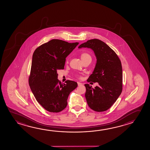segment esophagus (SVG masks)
I'll list each match as a JSON object with an SVG mask.
<instances>
[{
	"instance_id": "1",
	"label": "esophagus",
	"mask_w": 150,
	"mask_h": 150,
	"mask_svg": "<svg viewBox=\"0 0 150 150\" xmlns=\"http://www.w3.org/2000/svg\"><path fill=\"white\" fill-rule=\"evenodd\" d=\"M77 83H78V86H81L82 85V83H80V82H78Z\"/></svg>"
}]
</instances>
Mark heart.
Instances as JSON below:
<instances>
[{"mask_svg": "<svg viewBox=\"0 0 150 150\" xmlns=\"http://www.w3.org/2000/svg\"><path fill=\"white\" fill-rule=\"evenodd\" d=\"M88 57H91V56L90 55H88V54H87V53H83V54H81V58L82 60Z\"/></svg>", "mask_w": 150, "mask_h": 150, "instance_id": "obj_1", "label": "heart"}]
</instances>
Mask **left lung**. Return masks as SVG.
<instances>
[{
    "label": "left lung",
    "instance_id": "8db88e82",
    "mask_svg": "<svg viewBox=\"0 0 150 150\" xmlns=\"http://www.w3.org/2000/svg\"><path fill=\"white\" fill-rule=\"evenodd\" d=\"M88 48L94 51L96 64L88 82H98L93 88L86 84L85 94L88 106L95 112H104L114 104L122 90V69L119 57L106 43L92 39L83 43L79 48Z\"/></svg>",
    "mask_w": 150,
    "mask_h": 150
}]
</instances>
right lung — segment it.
I'll return each instance as SVG.
<instances>
[{
	"mask_svg": "<svg viewBox=\"0 0 150 150\" xmlns=\"http://www.w3.org/2000/svg\"><path fill=\"white\" fill-rule=\"evenodd\" d=\"M78 44L53 39L34 52L29 86L38 102L50 112L64 110L69 94L78 86L76 82L70 80L61 83L57 79V71L64 69L66 58Z\"/></svg>",
	"mask_w": 150,
	"mask_h": 150,
	"instance_id": "1",
	"label": "right lung"
}]
</instances>
